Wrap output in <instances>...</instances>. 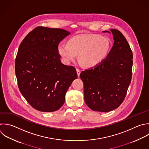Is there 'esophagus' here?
<instances>
[{"label": "esophagus", "instance_id": "esophagus-1", "mask_svg": "<svg viewBox=\"0 0 149 149\" xmlns=\"http://www.w3.org/2000/svg\"><path fill=\"white\" fill-rule=\"evenodd\" d=\"M76 72H77V76L79 77L80 76V70L79 69H76Z\"/></svg>", "mask_w": 149, "mask_h": 149}]
</instances>
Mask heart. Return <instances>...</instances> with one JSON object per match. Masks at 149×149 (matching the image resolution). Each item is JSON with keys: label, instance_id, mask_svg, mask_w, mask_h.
<instances>
[{"label": "heart", "instance_id": "heart-1", "mask_svg": "<svg viewBox=\"0 0 149 149\" xmlns=\"http://www.w3.org/2000/svg\"><path fill=\"white\" fill-rule=\"evenodd\" d=\"M111 43L108 38L97 34H81L71 38L68 44L58 47L59 54L66 63L79 58L83 65L93 68L102 62L108 54Z\"/></svg>", "mask_w": 149, "mask_h": 149}]
</instances>
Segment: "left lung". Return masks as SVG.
I'll use <instances>...</instances> for the list:
<instances>
[{"mask_svg": "<svg viewBox=\"0 0 149 149\" xmlns=\"http://www.w3.org/2000/svg\"><path fill=\"white\" fill-rule=\"evenodd\" d=\"M110 31L114 42L106 58L80 75L86 104L92 110L102 112L112 111L122 103L132 74L133 54L127 40L119 31Z\"/></svg>", "mask_w": 149, "mask_h": 149, "instance_id": "8db88e82", "label": "left lung"}]
</instances>
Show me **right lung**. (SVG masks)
Instances as JSON below:
<instances>
[{
    "instance_id": "obj_1",
    "label": "right lung",
    "mask_w": 149,
    "mask_h": 149,
    "mask_svg": "<svg viewBox=\"0 0 149 149\" xmlns=\"http://www.w3.org/2000/svg\"><path fill=\"white\" fill-rule=\"evenodd\" d=\"M70 34L61 29L38 27L19 46L15 61L19 88L38 111L59 109L69 87L77 78L75 68L63 64L58 51L59 42Z\"/></svg>"
}]
</instances>
